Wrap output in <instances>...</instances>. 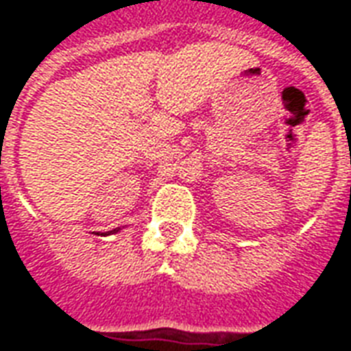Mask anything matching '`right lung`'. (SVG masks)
Returning <instances> with one entry per match:
<instances>
[{
  "label": "right lung",
  "instance_id": "1",
  "mask_svg": "<svg viewBox=\"0 0 351 351\" xmlns=\"http://www.w3.org/2000/svg\"><path fill=\"white\" fill-rule=\"evenodd\" d=\"M121 228H114V230H110V232H104V234H99V235H112V234H117Z\"/></svg>",
  "mask_w": 351,
  "mask_h": 351
}]
</instances>
